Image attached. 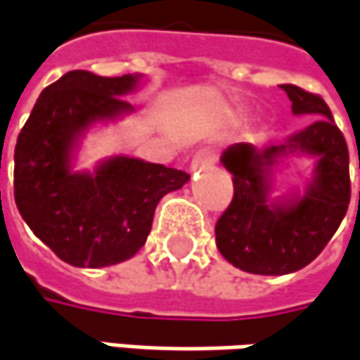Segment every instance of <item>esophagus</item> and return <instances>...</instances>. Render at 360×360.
Returning <instances> with one entry per match:
<instances>
[{"instance_id":"obj_1","label":"esophagus","mask_w":360,"mask_h":360,"mask_svg":"<svg viewBox=\"0 0 360 360\" xmlns=\"http://www.w3.org/2000/svg\"><path fill=\"white\" fill-rule=\"evenodd\" d=\"M217 162V153L210 148H200L192 158V170H200V168H208Z\"/></svg>"}]
</instances>
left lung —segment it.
Instances as JSON below:
<instances>
[{
    "label": "left lung",
    "mask_w": 360,
    "mask_h": 360,
    "mask_svg": "<svg viewBox=\"0 0 360 360\" xmlns=\"http://www.w3.org/2000/svg\"><path fill=\"white\" fill-rule=\"evenodd\" d=\"M296 115L314 121L281 143L255 150L231 146L221 162L233 174V200L214 226L221 255L235 267L259 276H285L314 261L333 239L351 202L349 148L320 95L281 84ZM319 155L315 180L302 199L267 203L269 170L288 153ZM360 168V160H359Z\"/></svg>",
    "instance_id": "left-lung-1"
}]
</instances>
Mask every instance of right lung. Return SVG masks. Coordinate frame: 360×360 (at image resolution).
Returning <instances> with one entry per match:
<instances>
[{
    "instance_id": "1",
    "label": "right lung",
    "mask_w": 360,
    "mask_h": 360,
    "mask_svg": "<svg viewBox=\"0 0 360 360\" xmlns=\"http://www.w3.org/2000/svg\"><path fill=\"white\" fill-rule=\"evenodd\" d=\"M139 75L97 77L70 70L38 97L13 153V198L34 235L75 267H107L134 257L152 231L164 194L186 172L117 155L93 174L70 172V153L95 121L134 111L123 99Z\"/></svg>"
}]
</instances>
